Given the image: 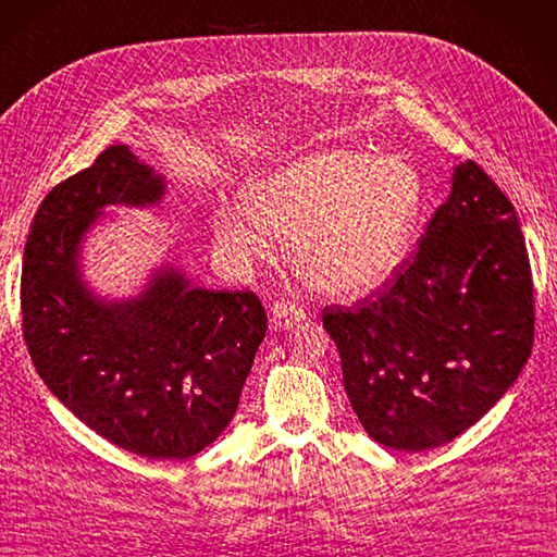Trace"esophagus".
<instances>
[{
  "label": "esophagus",
  "mask_w": 557,
  "mask_h": 557,
  "mask_svg": "<svg viewBox=\"0 0 557 557\" xmlns=\"http://www.w3.org/2000/svg\"><path fill=\"white\" fill-rule=\"evenodd\" d=\"M301 320H306V312L292 304L277 301L273 304V308H270V330L275 332L292 330V326H296Z\"/></svg>",
  "instance_id": "34e87169"
}]
</instances>
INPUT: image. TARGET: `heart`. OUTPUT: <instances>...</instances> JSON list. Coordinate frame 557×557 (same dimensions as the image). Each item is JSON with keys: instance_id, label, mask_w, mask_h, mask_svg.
Here are the masks:
<instances>
[{"instance_id": "b5f03b06", "label": "heart", "mask_w": 557, "mask_h": 557, "mask_svg": "<svg viewBox=\"0 0 557 557\" xmlns=\"http://www.w3.org/2000/svg\"><path fill=\"white\" fill-rule=\"evenodd\" d=\"M423 207L417 169L397 157L315 150L263 171L223 209L216 242L237 263L261 261L287 235L289 263L308 287L360 296L381 287L414 239Z\"/></svg>"}]
</instances>
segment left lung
Masks as SVG:
<instances>
[{"instance_id": "1", "label": "left lung", "mask_w": 557, "mask_h": 557, "mask_svg": "<svg viewBox=\"0 0 557 557\" xmlns=\"http://www.w3.org/2000/svg\"><path fill=\"white\" fill-rule=\"evenodd\" d=\"M350 407L379 445L425 451L502 400L532 352V270L518 213L475 162L454 166L414 261L381 294L326 306Z\"/></svg>"}]
</instances>
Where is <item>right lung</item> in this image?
<instances>
[{
  "label": "right lung",
  "instance_id": "obj_1",
  "mask_svg": "<svg viewBox=\"0 0 557 557\" xmlns=\"http://www.w3.org/2000/svg\"><path fill=\"white\" fill-rule=\"evenodd\" d=\"M164 176L112 146L39 205L23 251V336L37 374L91 431L146 459H188L233 421L268 330L253 292H213L174 263L138 296H98L84 242L106 207H157Z\"/></svg>",
  "mask_w": 557,
  "mask_h": 557
}]
</instances>
